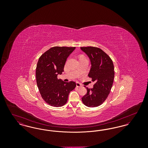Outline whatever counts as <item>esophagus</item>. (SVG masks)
<instances>
[{"mask_svg": "<svg viewBox=\"0 0 148 148\" xmlns=\"http://www.w3.org/2000/svg\"><path fill=\"white\" fill-rule=\"evenodd\" d=\"M76 85H77V88H80V87L82 86V85L80 84V83H77Z\"/></svg>", "mask_w": 148, "mask_h": 148, "instance_id": "34e87169", "label": "esophagus"}]
</instances>
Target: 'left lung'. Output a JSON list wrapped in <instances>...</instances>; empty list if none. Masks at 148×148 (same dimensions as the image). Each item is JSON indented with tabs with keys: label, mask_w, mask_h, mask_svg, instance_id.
<instances>
[{
	"label": "left lung",
	"mask_w": 148,
	"mask_h": 148,
	"mask_svg": "<svg viewBox=\"0 0 148 148\" xmlns=\"http://www.w3.org/2000/svg\"><path fill=\"white\" fill-rule=\"evenodd\" d=\"M90 59L92 67L88 77L95 82L92 89L82 98L85 106L90 108L101 105L108 98L113 86L114 67L113 61L103 50L94 47H80Z\"/></svg>",
	"instance_id": "left-lung-1"
}]
</instances>
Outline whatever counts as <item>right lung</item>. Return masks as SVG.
I'll use <instances>...</instances> for the list:
<instances>
[{
    "label": "right lung",
    "instance_id": "add662e5",
    "mask_svg": "<svg viewBox=\"0 0 148 148\" xmlns=\"http://www.w3.org/2000/svg\"><path fill=\"white\" fill-rule=\"evenodd\" d=\"M75 47H52L40 56L36 68L38 88L43 100L50 106L60 107L65 105L71 91L75 89L74 82H65L58 79L62 74L67 58Z\"/></svg>",
    "mask_w": 148,
    "mask_h": 148
}]
</instances>
